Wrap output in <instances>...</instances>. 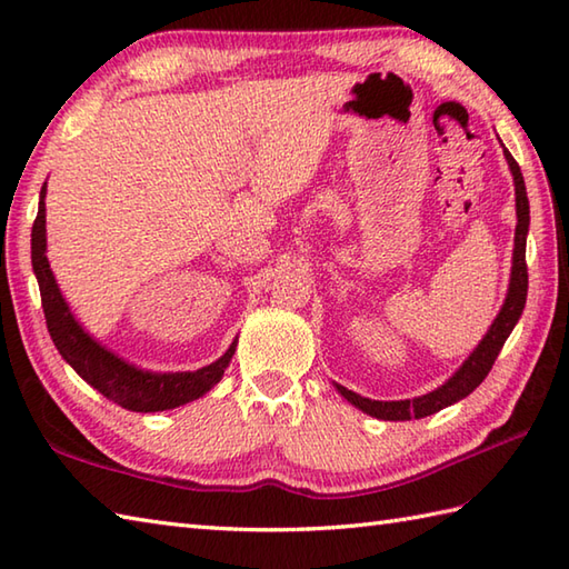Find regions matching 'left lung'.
Listing matches in <instances>:
<instances>
[{
  "label": "left lung",
  "mask_w": 569,
  "mask_h": 569,
  "mask_svg": "<svg viewBox=\"0 0 569 569\" xmlns=\"http://www.w3.org/2000/svg\"><path fill=\"white\" fill-rule=\"evenodd\" d=\"M503 156L509 161L511 176H513V188H516V237H513V263H511V281L509 291H506V300L499 310V316L493 318L491 328L487 335L481 337V342L475 347L465 365L459 367L450 379H447L438 389L418 396V398H406V401H371V398L359 396L355 391L345 389V386L335 383L337 393H342L349 403L359 408L361 413L379 420H413V418H426L438 413V410L462 401L477 386L487 379L491 371L493 361H497L503 342L509 340L513 332L518 318L526 308V296H528V269H526V237H528V224H530V208H528V196H526V183L523 173L518 168L516 159L503 147Z\"/></svg>",
  "instance_id": "1"
}]
</instances>
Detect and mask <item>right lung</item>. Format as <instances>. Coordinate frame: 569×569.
<instances>
[{
  "mask_svg": "<svg viewBox=\"0 0 569 569\" xmlns=\"http://www.w3.org/2000/svg\"><path fill=\"white\" fill-rule=\"evenodd\" d=\"M31 263L36 281H39L48 332H51L60 357L80 373V379L117 406L134 410V413H156V410L186 406L208 393L232 361L237 340L220 359L198 371H149L129 365L127 359L94 340L90 332H84L60 293L46 257V183L39 196V214H36L31 229Z\"/></svg>",
  "mask_w": 569,
  "mask_h": 569,
  "instance_id": "obj_1",
  "label": "right lung"
}]
</instances>
